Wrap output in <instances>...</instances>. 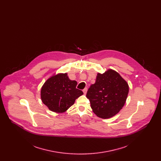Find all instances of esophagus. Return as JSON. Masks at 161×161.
<instances>
[{"instance_id":"1","label":"esophagus","mask_w":161,"mask_h":161,"mask_svg":"<svg viewBox=\"0 0 161 161\" xmlns=\"http://www.w3.org/2000/svg\"><path fill=\"white\" fill-rule=\"evenodd\" d=\"M87 89L86 87V88H84V89L83 90V92L84 93V95H86V93H87Z\"/></svg>"}]
</instances>
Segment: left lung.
Segmentation results:
<instances>
[{
	"instance_id": "1",
	"label": "left lung",
	"mask_w": 161,
	"mask_h": 161,
	"mask_svg": "<svg viewBox=\"0 0 161 161\" xmlns=\"http://www.w3.org/2000/svg\"><path fill=\"white\" fill-rule=\"evenodd\" d=\"M129 93V85L115 70L108 69L97 74L95 84L88 89L93 112L98 117L106 119L117 114L123 108Z\"/></svg>"
}]
</instances>
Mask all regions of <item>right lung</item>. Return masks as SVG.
<instances>
[{
	"label": "right lung",
	"instance_id": "add662e5",
	"mask_svg": "<svg viewBox=\"0 0 161 161\" xmlns=\"http://www.w3.org/2000/svg\"><path fill=\"white\" fill-rule=\"evenodd\" d=\"M77 85V81L70 80L66 73L50 77L42 87V101L50 110L57 113L64 112L83 94L76 88Z\"/></svg>",
	"mask_w": 161,
	"mask_h": 161
}]
</instances>
